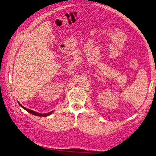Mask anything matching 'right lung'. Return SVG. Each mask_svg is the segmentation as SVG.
<instances>
[{"label": "right lung", "instance_id": "right-lung-1", "mask_svg": "<svg viewBox=\"0 0 156 156\" xmlns=\"http://www.w3.org/2000/svg\"><path fill=\"white\" fill-rule=\"evenodd\" d=\"M18 104H19L20 105L23 109H24L26 111H27V112L30 113L31 114L35 115V116H39V117H47V116H49V115H51L52 113H53V111H51V112H49V113H38V112H36V111H32V110H31V109H27V108H26V107L22 106L18 101Z\"/></svg>", "mask_w": 156, "mask_h": 156}]
</instances>
